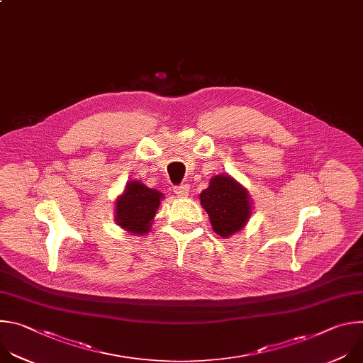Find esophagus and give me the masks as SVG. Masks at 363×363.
Segmentation results:
<instances>
[{"label":"esophagus","instance_id":"34e87169","mask_svg":"<svg viewBox=\"0 0 363 363\" xmlns=\"http://www.w3.org/2000/svg\"><path fill=\"white\" fill-rule=\"evenodd\" d=\"M174 192L178 196H186L189 194V186L188 185H179V186H174Z\"/></svg>","mask_w":363,"mask_h":363}]
</instances>
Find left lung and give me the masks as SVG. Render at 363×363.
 <instances>
[{"label":"left lung","mask_w":363,"mask_h":363,"mask_svg":"<svg viewBox=\"0 0 363 363\" xmlns=\"http://www.w3.org/2000/svg\"><path fill=\"white\" fill-rule=\"evenodd\" d=\"M199 201L214 233L223 238L241 231L251 218L252 202L248 191L228 174L213 177L208 188L199 194Z\"/></svg>","instance_id":"1"}]
</instances>
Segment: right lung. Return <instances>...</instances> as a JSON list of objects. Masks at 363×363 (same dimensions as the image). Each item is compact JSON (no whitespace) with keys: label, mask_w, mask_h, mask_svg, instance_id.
Segmentation results:
<instances>
[{"label":"right lung","mask_w":363,"mask_h":363,"mask_svg":"<svg viewBox=\"0 0 363 363\" xmlns=\"http://www.w3.org/2000/svg\"><path fill=\"white\" fill-rule=\"evenodd\" d=\"M164 194L140 181H128L115 202V223L125 231L143 235L150 231Z\"/></svg>","instance_id":"1"}]
</instances>
